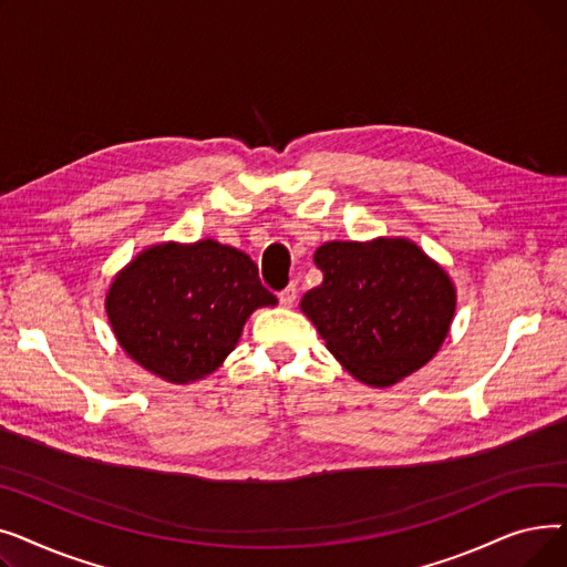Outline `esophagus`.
Returning <instances> with one entry per match:
<instances>
[{
    "label": "esophagus",
    "mask_w": 567,
    "mask_h": 567,
    "mask_svg": "<svg viewBox=\"0 0 567 567\" xmlns=\"http://www.w3.org/2000/svg\"><path fill=\"white\" fill-rule=\"evenodd\" d=\"M296 296H299V289H296V285H287L280 293H278V299H280V306H285V308H291L293 303H296Z\"/></svg>",
    "instance_id": "esophagus-1"
}]
</instances>
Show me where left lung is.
Here are the masks:
<instances>
[{
  "instance_id": "obj_1",
  "label": "left lung",
  "mask_w": 567,
  "mask_h": 567,
  "mask_svg": "<svg viewBox=\"0 0 567 567\" xmlns=\"http://www.w3.org/2000/svg\"><path fill=\"white\" fill-rule=\"evenodd\" d=\"M323 282L301 310L355 379L391 385L439 351L455 312V287L404 238L331 241L315 252Z\"/></svg>"
}]
</instances>
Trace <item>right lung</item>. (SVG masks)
<instances>
[{
  "instance_id": "add662e5",
  "label": "right lung",
  "mask_w": 567,
  "mask_h": 567,
  "mask_svg": "<svg viewBox=\"0 0 567 567\" xmlns=\"http://www.w3.org/2000/svg\"><path fill=\"white\" fill-rule=\"evenodd\" d=\"M276 303L257 264L212 238L144 250L114 278L105 299L118 344L172 383L220 368L250 312Z\"/></svg>"
}]
</instances>
